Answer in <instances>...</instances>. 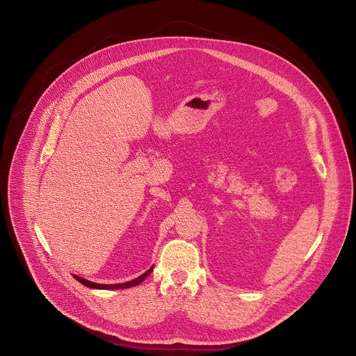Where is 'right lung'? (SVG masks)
Masks as SVG:
<instances>
[{
  "label": "right lung",
  "mask_w": 356,
  "mask_h": 356,
  "mask_svg": "<svg viewBox=\"0 0 356 356\" xmlns=\"http://www.w3.org/2000/svg\"><path fill=\"white\" fill-rule=\"evenodd\" d=\"M152 270H153V266H152L147 272H145L143 275H141V276H138V277H136V279H133V280H129V282H126V283H118V285H101V283H94V282L87 280V279H84V277H81V276H77V275H73V276H74L80 283H83L84 286H87V288H92V289H126V288H131V286L140 285V283L143 282V280L152 273Z\"/></svg>",
  "instance_id": "right-lung-1"
}]
</instances>
